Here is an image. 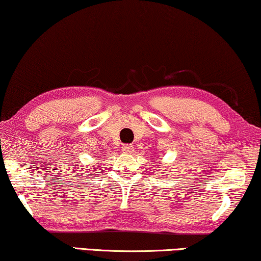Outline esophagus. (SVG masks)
Segmentation results:
<instances>
[{
    "label": "esophagus",
    "instance_id": "esophagus-1",
    "mask_svg": "<svg viewBox=\"0 0 261 261\" xmlns=\"http://www.w3.org/2000/svg\"><path fill=\"white\" fill-rule=\"evenodd\" d=\"M122 151L124 153H126V155H131V153H134L135 148H134V145H131V144H124L122 148Z\"/></svg>",
    "mask_w": 261,
    "mask_h": 261
}]
</instances>
